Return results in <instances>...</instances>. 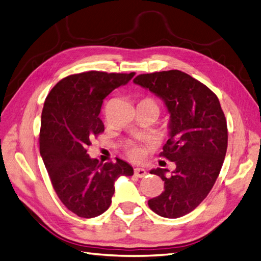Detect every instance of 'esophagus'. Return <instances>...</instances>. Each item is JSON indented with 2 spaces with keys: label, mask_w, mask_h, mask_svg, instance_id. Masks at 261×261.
<instances>
[{
  "label": "esophagus",
  "mask_w": 261,
  "mask_h": 261,
  "mask_svg": "<svg viewBox=\"0 0 261 261\" xmlns=\"http://www.w3.org/2000/svg\"><path fill=\"white\" fill-rule=\"evenodd\" d=\"M134 174H135L137 178H144L145 175L147 174V172H146L145 169H143V168H135V169H134Z\"/></svg>",
  "instance_id": "esophagus-1"
}]
</instances>
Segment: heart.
I'll return each instance as SVG.
<instances>
[{
	"label": "heart",
	"mask_w": 261,
	"mask_h": 261,
	"mask_svg": "<svg viewBox=\"0 0 261 261\" xmlns=\"http://www.w3.org/2000/svg\"><path fill=\"white\" fill-rule=\"evenodd\" d=\"M127 153H128V156H129L132 159H134V160H139L140 158L143 157L144 150H143L142 147L136 146V145H132V146H129V148L127 149Z\"/></svg>",
	"instance_id": "1"
}]
</instances>
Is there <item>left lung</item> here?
I'll use <instances>...</instances> for the list:
<instances>
[{
    "instance_id": "left-lung-1",
    "label": "left lung",
    "mask_w": 261,
    "mask_h": 261,
    "mask_svg": "<svg viewBox=\"0 0 261 261\" xmlns=\"http://www.w3.org/2000/svg\"><path fill=\"white\" fill-rule=\"evenodd\" d=\"M134 83L164 101L169 114V139L160 156L175 169H152L165 191L148 201L154 213L178 218L206 198L220 174L227 149V124L217 96L206 86L179 70L139 74Z\"/></svg>"
}]
</instances>
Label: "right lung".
<instances>
[{"label":"right lung","instance_id":"add662e5","mask_svg":"<svg viewBox=\"0 0 261 261\" xmlns=\"http://www.w3.org/2000/svg\"><path fill=\"white\" fill-rule=\"evenodd\" d=\"M135 72L89 71L59 81L46 97L39 135V150L51 185L60 201L72 213L91 218L107 211L122 175L133 167L100 163L87 153L90 140L104 132L98 117L102 103L112 91L128 83Z\"/></svg>","mask_w":261,"mask_h":261}]
</instances>
